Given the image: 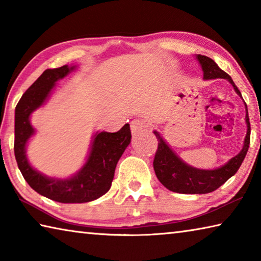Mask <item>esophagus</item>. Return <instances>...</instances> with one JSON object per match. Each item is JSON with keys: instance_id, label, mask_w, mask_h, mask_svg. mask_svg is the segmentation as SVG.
<instances>
[{"instance_id": "esophagus-1", "label": "esophagus", "mask_w": 261, "mask_h": 261, "mask_svg": "<svg viewBox=\"0 0 261 261\" xmlns=\"http://www.w3.org/2000/svg\"><path fill=\"white\" fill-rule=\"evenodd\" d=\"M130 127H131V132L134 135H137L139 134V132L146 130L148 127V124L147 123H145L143 120H134L131 122L130 124Z\"/></svg>"}]
</instances>
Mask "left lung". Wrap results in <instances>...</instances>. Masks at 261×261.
I'll return each instance as SVG.
<instances>
[{"mask_svg":"<svg viewBox=\"0 0 261 261\" xmlns=\"http://www.w3.org/2000/svg\"><path fill=\"white\" fill-rule=\"evenodd\" d=\"M196 59L199 62L202 72H204L205 81L210 79L222 78L231 84L236 93L242 96L240 90H238L235 83L232 82L231 77L227 72L221 70L215 62L210 57L204 55H197ZM245 122L247 126L246 136L244 139L242 151L231 158L227 163L221 166L216 169H199L189 166L176 154L166 140L162 138L158 131H153L158 139V149L155 158L153 161L154 171L158 179L162 183L163 187L168 190L177 193H190V194H202L214 191L221 185L224 184L231 176L237 173L240 169L243 160L247 153L250 145V121L249 114H247V107L245 103Z\"/></svg>","mask_w":261,"mask_h":261,"instance_id":"left-lung-1","label":"left lung"}]
</instances>
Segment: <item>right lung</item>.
Masks as SVG:
<instances>
[{"label": "right lung", "mask_w": 261, "mask_h": 261, "mask_svg": "<svg viewBox=\"0 0 261 261\" xmlns=\"http://www.w3.org/2000/svg\"><path fill=\"white\" fill-rule=\"evenodd\" d=\"M77 65L47 69L21 96L15 110V156L26 182L48 199L63 204H81L95 200L112 187L115 168L131 141L130 125L117 132H95L86 162L68 178L48 177L31 166L26 146L35 134L31 115L45 105L56 83L76 70Z\"/></svg>", "instance_id": "right-lung-1"}]
</instances>
